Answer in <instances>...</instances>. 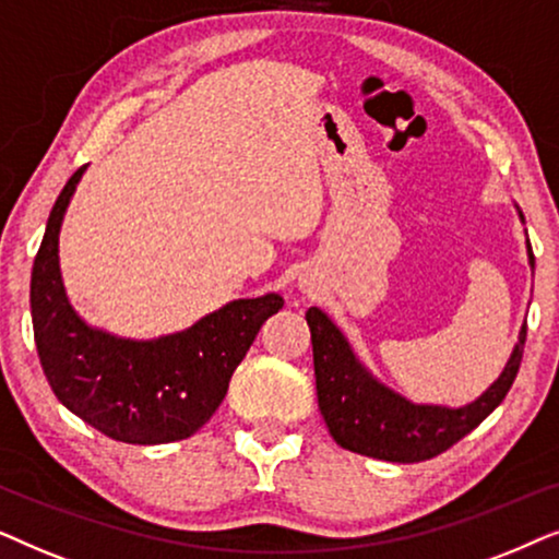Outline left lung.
<instances>
[{"mask_svg":"<svg viewBox=\"0 0 559 559\" xmlns=\"http://www.w3.org/2000/svg\"><path fill=\"white\" fill-rule=\"evenodd\" d=\"M516 214L524 225V214L519 206ZM526 258L534 273L530 240H526ZM307 324L311 330V347H314L319 412L324 416L332 440L357 455L389 460V463H421L471 435L506 399L522 366L526 342L524 322L501 376L471 404H416L373 376V370L357 357L353 345L326 311L311 307L307 311Z\"/></svg>","mask_w":559,"mask_h":559,"instance_id":"1","label":"left lung"}]
</instances>
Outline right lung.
<instances>
[{
    "instance_id": "add662e5",
    "label": "right lung",
    "mask_w": 559,
    "mask_h": 559,
    "mask_svg": "<svg viewBox=\"0 0 559 559\" xmlns=\"http://www.w3.org/2000/svg\"><path fill=\"white\" fill-rule=\"evenodd\" d=\"M86 166L50 210L29 278L35 345L58 401L102 435L128 444H166L197 435L217 412L229 378L281 294L227 301L181 332L151 340L92 326L66 294L58 237Z\"/></svg>"
}]
</instances>
